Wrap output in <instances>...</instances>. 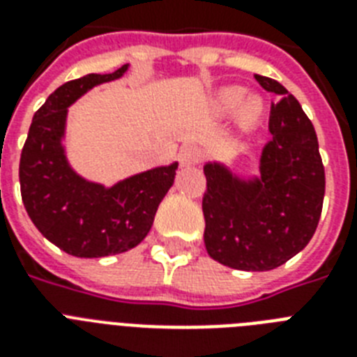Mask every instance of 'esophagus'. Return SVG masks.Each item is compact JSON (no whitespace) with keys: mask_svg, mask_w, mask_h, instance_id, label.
Segmentation results:
<instances>
[{"mask_svg":"<svg viewBox=\"0 0 357 357\" xmlns=\"http://www.w3.org/2000/svg\"><path fill=\"white\" fill-rule=\"evenodd\" d=\"M200 150L195 148V146H185L179 151V162H181V167H192L196 162H200Z\"/></svg>","mask_w":357,"mask_h":357,"instance_id":"obj_1","label":"esophagus"}]
</instances>
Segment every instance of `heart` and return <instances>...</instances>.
<instances>
[{"mask_svg": "<svg viewBox=\"0 0 357 357\" xmlns=\"http://www.w3.org/2000/svg\"><path fill=\"white\" fill-rule=\"evenodd\" d=\"M243 86H224L213 100V109L220 119L237 116L241 128H252L263 116V100L259 96H249Z\"/></svg>", "mask_w": 357, "mask_h": 357, "instance_id": "heart-1", "label": "heart"}]
</instances>
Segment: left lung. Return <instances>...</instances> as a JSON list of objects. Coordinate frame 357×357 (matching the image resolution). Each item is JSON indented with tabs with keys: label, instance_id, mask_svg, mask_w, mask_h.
Wrapping results in <instances>:
<instances>
[{
	"label": "left lung",
	"instance_id": "obj_1",
	"mask_svg": "<svg viewBox=\"0 0 357 357\" xmlns=\"http://www.w3.org/2000/svg\"><path fill=\"white\" fill-rule=\"evenodd\" d=\"M272 105L257 174H238L228 162L207 161V254L237 271H272L302 252L315 234L324 200V167L313 123L298 100L278 81L255 75ZM248 162V157H244Z\"/></svg>",
	"mask_w": 357,
	"mask_h": 357
}]
</instances>
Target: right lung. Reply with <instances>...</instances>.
<instances>
[{"mask_svg": "<svg viewBox=\"0 0 357 357\" xmlns=\"http://www.w3.org/2000/svg\"><path fill=\"white\" fill-rule=\"evenodd\" d=\"M86 74L50 94L33 116L20 157V187L25 211L44 237L75 257L123 254L144 241L157 207L174 185L178 161L133 174L113 185L81 176L68 161V107L94 86L120 79Z\"/></svg>", "mask_w": 357, "mask_h": 357, "instance_id": "add662e5", "label": "right lung"}]
</instances>
